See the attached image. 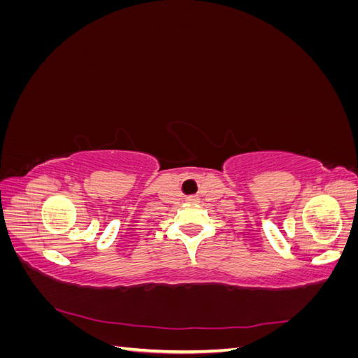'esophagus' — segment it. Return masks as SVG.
Here are the masks:
<instances>
[{"instance_id": "34e87169", "label": "esophagus", "mask_w": 358, "mask_h": 358, "mask_svg": "<svg viewBox=\"0 0 358 358\" xmlns=\"http://www.w3.org/2000/svg\"><path fill=\"white\" fill-rule=\"evenodd\" d=\"M189 200H191V201H196V200H197V199H196V197H194V196H192V197H189Z\"/></svg>"}]
</instances>
